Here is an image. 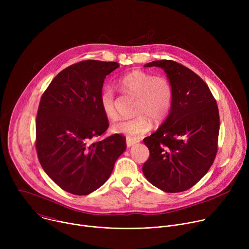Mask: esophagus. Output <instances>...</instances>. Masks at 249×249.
<instances>
[{
  "mask_svg": "<svg viewBox=\"0 0 249 249\" xmlns=\"http://www.w3.org/2000/svg\"><path fill=\"white\" fill-rule=\"evenodd\" d=\"M135 144H137V141H136V140L131 139V138H127V139H126V145H127V148H130V147L134 146Z\"/></svg>",
  "mask_w": 249,
  "mask_h": 249,
  "instance_id": "34e87169",
  "label": "esophagus"
}]
</instances>
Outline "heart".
Returning <instances> with one entry per match:
<instances>
[{
  "label": "heart",
  "instance_id": "obj_1",
  "mask_svg": "<svg viewBox=\"0 0 249 249\" xmlns=\"http://www.w3.org/2000/svg\"><path fill=\"white\" fill-rule=\"evenodd\" d=\"M120 88L138 97L136 105L137 117L121 119L112 125V131L130 138L146 134L155 122L164 120L171 110L173 102V87L163 76H154L142 70H134L118 81ZM100 108L108 119L117 117L115 93L110 86H104L99 94Z\"/></svg>",
  "mask_w": 249,
  "mask_h": 249
}]
</instances>
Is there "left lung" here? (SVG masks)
<instances>
[{"instance_id": "8db88e82", "label": "left lung", "mask_w": 249, "mask_h": 249, "mask_svg": "<svg viewBox=\"0 0 249 249\" xmlns=\"http://www.w3.org/2000/svg\"><path fill=\"white\" fill-rule=\"evenodd\" d=\"M145 67L163 69L173 87V102L163 124L144 139L150 157L143 173L164 192H182L194 186L215 160L220 131L217 101L207 84L179 63L160 60Z\"/></svg>"}]
</instances>
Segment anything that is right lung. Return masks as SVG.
Instances as JSON below:
<instances>
[{
    "mask_svg": "<svg viewBox=\"0 0 249 249\" xmlns=\"http://www.w3.org/2000/svg\"><path fill=\"white\" fill-rule=\"evenodd\" d=\"M119 67L116 62L87 60L71 65L53 79L43 92L36 116L39 162L63 190L88 195L103 185L126 140L115 134L91 140L107 130L99 94L104 79Z\"/></svg>",
    "mask_w": 249,
    "mask_h": 249,
    "instance_id": "add662e5",
    "label": "right lung"
}]
</instances>
